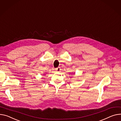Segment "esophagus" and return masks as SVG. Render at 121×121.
<instances>
[{"instance_id": "obj_1", "label": "esophagus", "mask_w": 121, "mask_h": 121, "mask_svg": "<svg viewBox=\"0 0 121 121\" xmlns=\"http://www.w3.org/2000/svg\"><path fill=\"white\" fill-rule=\"evenodd\" d=\"M60 69H60V67H58V68H57L55 69V70H56V71H60Z\"/></svg>"}]
</instances>
